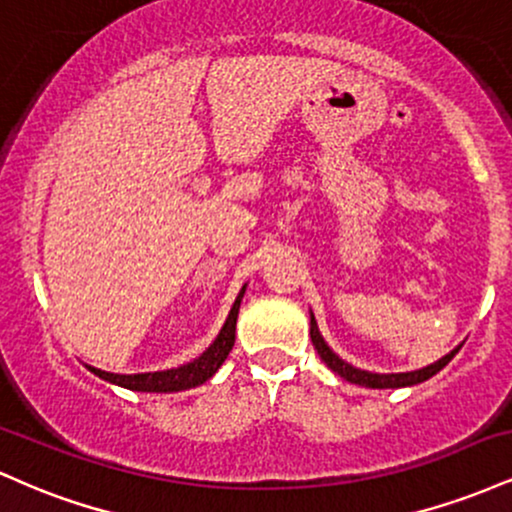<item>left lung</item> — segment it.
Listing matches in <instances>:
<instances>
[{"mask_svg": "<svg viewBox=\"0 0 512 512\" xmlns=\"http://www.w3.org/2000/svg\"><path fill=\"white\" fill-rule=\"evenodd\" d=\"M310 339H313V346L317 349V354H320L322 361H325L327 366L334 370V373L342 375V378L349 380V383H356L363 387H375V390H383V387H407V385L424 383V380L433 378L440 368L448 366V363L452 361V356L460 351V346H457V349H452L450 354L440 358V361L431 363V366H426L421 370H411V373H368V370L349 366V363H344L342 358L334 354L330 346L325 344V339H322L320 330H317V322H315L313 313H310Z\"/></svg>", "mask_w": 512, "mask_h": 512, "instance_id": "obj_1", "label": "left lung"}]
</instances>
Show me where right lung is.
I'll list each match as a JSON object with an SVG mask.
<instances>
[{"label":"right lung","mask_w":512,"mask_h":512,"mask_svg":"<svg viewBox=\"0 0 512 512\" xmlns=\"http://www.w3.org/2000/svg\"><path fill=\"white\" fill-rule=\"evenodd\" d=\"M243 291L238 293L236 303H233L231 313H228L226 325L219 332V337L214 339V344L204 351L202 356L195 358L192 363H185L180 368H170V370H158V373H137V375H120V373H105V370L91 368V373H96L98 378L108 380V383H115L120 387H127V390H137V392H178V390H187V387H197L202 383H207L211 375L221 368V363L226 361V356L231 354L233 342H236V320H238V310H240V298H243Z\"/></svg>","instance_id":"add662e5"}]
</instances>
